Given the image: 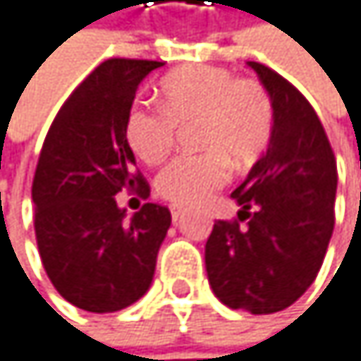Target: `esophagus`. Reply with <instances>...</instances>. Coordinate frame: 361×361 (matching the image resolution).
I'll list each match as a JSON object with an SVG mask.
<instances>
[{
	"label": "esophagus",
	"instance_id": "1",
	"mask_svg": "<svg viewBox=\"0 0 361 361\" xmlns=\"http://www.w3.org/2000/svg\"><path fill=\"white\" fill-rule=\"evenodd\" d=\"M184 207H179V205H171V218H173V222H179L184 218Z\"/></svg>",
	"mask_w": 361,
	"mask_h": 361
}]
</instances>
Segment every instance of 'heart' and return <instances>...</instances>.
<instances>
[{
	"label": "heart",
	"instance_id": "b5f03b06",
	"mask_svg": "<svg viewBox=\"0 0 361 361\" xmlns=\"http://www.w3.org/2000/svg\"><path fill=\"white\" fill-rule=\"evenodd\" d=\"M160 109L135 104L126 115L123 137L135 156L160 162L173 147L175 123L199 119L197 139L207 152L173 158L156 177L162 199L195 207L205 203L233 166H250L267 147L274 106L265 87L252 79H233L216 66L184 68L158 85Z\"/></svg>",
	"mask_w": 361,
	"mask_h": 361
}]
</instances>
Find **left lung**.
<instances>
[{
	"instance_id": "obj_1",
	"label": "left lung",
	"mask_w": 361,
	"mask_h": 361,
	"mask_svg": "<svg viewBox=\"0 0 361 361\" xmlns=\"http://www.w3.org/2000/svg\"><path fill=\"white\" fill-rule=\"evenodd\" d=\"M248 66L269 94L274 130L267 152L231 195L240 203L238 220H218L212 228L205 269L224 306L271 314L298 302L321 269L338 173L308 100L267 66Z\"/></svg>"
}]
</instances>
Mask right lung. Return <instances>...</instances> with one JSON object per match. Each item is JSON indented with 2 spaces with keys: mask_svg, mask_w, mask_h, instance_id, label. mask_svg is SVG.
<instances>
[{
  "mask_svg": "<svg viewBox=\"0 0 361 361\" xmlns=\"http://www.w3.org/2000/svg\"><path fill=\"white\" fill-rule=\"evenodd\" d=\"M164 66L109 59L74 90L44 139L34 175L36 240L59 295L87 312H117L152 287L171 212L145 203L128 218L121 190L149 197L123 121L145 76Z\"/></svg>",
  "mask_w": 361,
  "mask_h": 361,
  "instance_id": "obj_1",
  "label": "right lung"
}]
</instances>
